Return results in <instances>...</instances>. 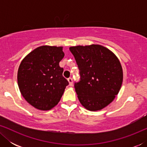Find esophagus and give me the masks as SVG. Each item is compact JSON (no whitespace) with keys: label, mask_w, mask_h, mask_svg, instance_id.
I'll use <instances>...</instances> for the list:
<instances>
[{"label":"esophagus","mask_w":147,"mask_h":147,"mask_svg":"<svg viewBox=\"0 0 147 147\" xmlns=\"http://www.w3.org/2000/svg\"><path fill=\"white\" fill-rule=\"evenodd\" d=\"M68 82H69V85L70 86H71L72 85H73V79H72L71 78H68Z\"/></svg>","instance_id":"obj_1"}]
</instances>
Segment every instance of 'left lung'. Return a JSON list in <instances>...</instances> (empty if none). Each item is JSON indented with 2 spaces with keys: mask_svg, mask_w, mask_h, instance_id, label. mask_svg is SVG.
<instances>
[{
  "mask_svg": "<svg viewBox=\"0 0 147 147\" xmlns=\"http://www.w3.org/2000/svg\"><path fill=\"white\" fill-rule=\"evenodd\" d=\"M80 76L74 84L80 103L91 111L100 110L113 101L119 92L123 72L117 57L100 45L69 48Z\"/></svg>",
  "mask_w": 147,
  "mask_h": 147,
  "instance_id": "obj_1",
  "label": "left lung"
}]
</instances>
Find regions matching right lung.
I'll return each mask as SVG.
<instances>
[{
    "instance_id": "right-lung-1",
    "label": "right lung",
    "mask_w": 147,
    "mask_h": 147,
    "mask_svg": "<svg viewBox=\"0 0 147 147\" xmlns=\"http://www.w3.org/2000/svg\"><path fill=\"white\" fill-rule=\"evenodd\" d=\"M63 57L62 47L44 45L28 54L20 64L17 74L20 92L37 109L49 110L57 105L69 84L59 65Z\"/></svg>"
}]
</instances>
